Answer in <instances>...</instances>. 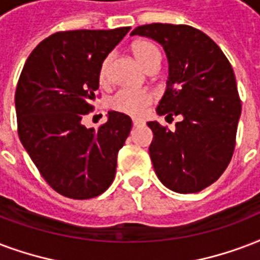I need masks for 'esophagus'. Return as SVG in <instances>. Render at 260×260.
<instances>
[{
    "label": "esophagus",
    "mask_w": 260,
    "mask_h": 260,
    "mask_svg": "<svg viewBox=\"0 0 260 260\" xmlns=\"http://www.w3.org/2000/svg\"><path fill=\"white\" fill-rule=\"evenodd\" d=\"M132 124H134V126H140L143 125L144 121L143 120H139V118H134V120H132Z\"/></svg>",
    "instance_id": "esophagus-1"
}]
</instances>
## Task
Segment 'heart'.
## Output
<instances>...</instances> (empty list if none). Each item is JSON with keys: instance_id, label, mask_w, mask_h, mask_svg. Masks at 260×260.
<instances>
[{"instance_id": "1", "label": "heart", "mask_w": 260, "mask_h": 260, "mask_svg": "<svg viewBox=\"0 0 260 260\" xmlns=\"http://www.w3.org/2000/svg\"><path fill=\"white\" fill-rule=\"evenodd\" d=\"M132 53L136 57L140 65L147 72L152 69L159 68L162 54L159 47L150 41H138L132 45ZM109 64L110 57H106L99 68V82L106 83L109 73ZM152 95L147 90H120L113 95L110 101L112 106L116 112L129 114V116H142L146 109L151 105Z\"/></svg>"}]
</instances>
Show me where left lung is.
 Returning a JSON list of instances; mask_svg holds the SVG:
<instances>
[{
    "instance_id": "1",
    "label": "left lung",
    "mask_w": 260,
    "mask_h": 260,
    "mask_svg": "<svg viewBox=\"0 0 260 260\" xmlns=\"http://www.w3.org/2000/svg\"><path fill=\"white\" fill-rule=\"evenodd\" d=\"M131 35L164 46L169 79L156 113L181 116L173 131L147 122L156 176L174 192L202 191L225 172L235 151L241 101L231 62L211 38L191 25L152 23Z\"/></svg>"
}]
</instances>
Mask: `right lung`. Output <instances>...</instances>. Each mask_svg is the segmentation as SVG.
<instances>
[{"mask_svg": "<svg viewBox=\"0 0 260 260\" xmlns=\"http://www.w3.org/2000/svg\"><path fill=\"white\" fill-rule=\"evenodd\" d=\"M131 27L59 31L39 43L16 87L17 134L46 183L71 199L104 193L114 180L117 154L132 128L109 112L98 129L82 118L94 110L99 68Z\"/></svg>", "mask_w": 260, "mask_h": 260, "instance_id": "add662e5", "label": "right lung"}]
</instances>
